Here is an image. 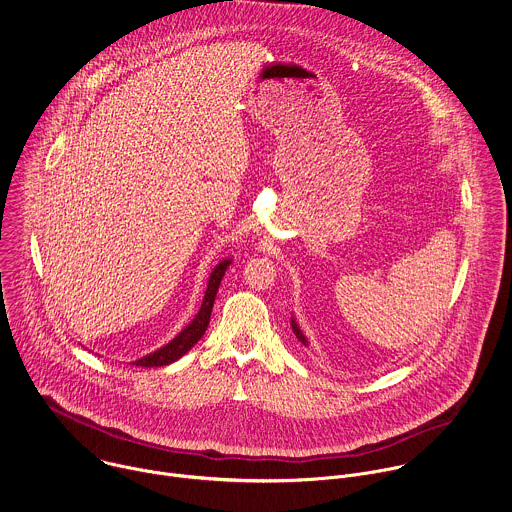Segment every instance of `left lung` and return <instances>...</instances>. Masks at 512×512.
<instances>
[{
	"mask_svg": "<svg viewBox=\"0 0 512 512\" xmlns=\"http://www.w3.org/2000/svg\"><path fill=\"white\" fill-rule=\"evenodd\" d=\"M291 327H293V331H295V335H297V339L303 343V345H307V339H305V335L299 331V327H297V323L295 321H291Z\"/></svg>",
	"mask_w": 512,
	"mask_h": 512,
	"instance_id": "8db88e82",
	"label": "left lung"
}]
</instances>
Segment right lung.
Segmentation results:
<instances>
[{
	"label": "right lung",
	"instance_id": "right-lung-1",
	"mask_svg": "<svg viewBox=\"0 0 512 512\" xmlns=\"http://www.w3.org/2000/svg\"><path fill=\"white\" fill-rule=\"evenodd\" d=\"M229 263H231V261L225 259V261H221V263L213 269V273H211V277H209L207 291H205V299H203L201 309H199V313L195 315V319H193L171 343H167V345L161 347L159 351H155V353H151V355H147V357L135 361V363H133L135 367H149V369H151V367L169 365V363L181 359V357L203 337V333H205V329H207V325H209V319H211V309H213V303H215L217 289H219V285H221V279H223V275H225Z\"/></svg>",
	"mask_w": 512,
	"mask_h": 512
}]
</instances>
